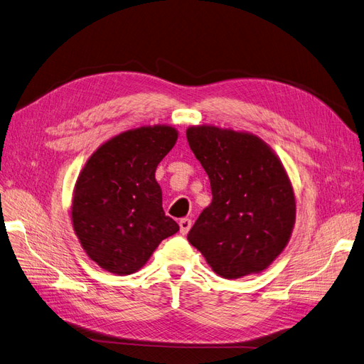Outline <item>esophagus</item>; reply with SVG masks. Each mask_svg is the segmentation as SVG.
<instances>
[{
    "instance_id": "esophagus-1",
    "label": "esophagus",
    "mask_w": 364,
    "mask_h": 364,
    "mask_svg": "<svg viewBox=\"0 0 364 364\" xmlns=\"http://www.w3.org/2000/svg\"><path fill=\"white\" fill-rule=\"evenodd\" d=\"M191 218H188V217H185V218H181L179 220V228H181V234L182 235H185V234H188V230L191 229Z\"/></svg>"
}]
</instances>
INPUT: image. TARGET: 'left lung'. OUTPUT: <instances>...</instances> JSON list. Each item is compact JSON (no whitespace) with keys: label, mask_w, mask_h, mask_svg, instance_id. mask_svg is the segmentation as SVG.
Wrapping results in <instances>:
<instances>
[{"label":"left lung","mask_w":364,"mask_h":364,"mask_svg":"<svg viewBox=\"0 0 364 364\" xmlns=\"http://www.w3.org/2000/svg\"><path fill=\"white\" fill-rule=\"evenodd\" d=\"M186 139L213 191L188 241L222 278L266 270L289 245L296 220L293 186L281 159L249 132L202 124L186 129Z\"/></svg>","instance_id":"1"}]
</instances>
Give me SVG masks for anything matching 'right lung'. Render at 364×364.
<instances>
[{
    "label": "right lung",
    "instance_id": "1",
    "mask_svg": "<svg viewBox=\"0 0 364 364\" xmlns=\"http://www.w3.org/2000/svg\"><path fill=\"white\" fill-rule=\"evenodd\" d=\"M178 130L142 126L98 147L77 178L71 222L86 255L124 277L138 272L179 225L162 209L158 164L174 147Z\"/></svg>",
    "mask_w": 364,
    "mask_h": 364
}]
</instances>
